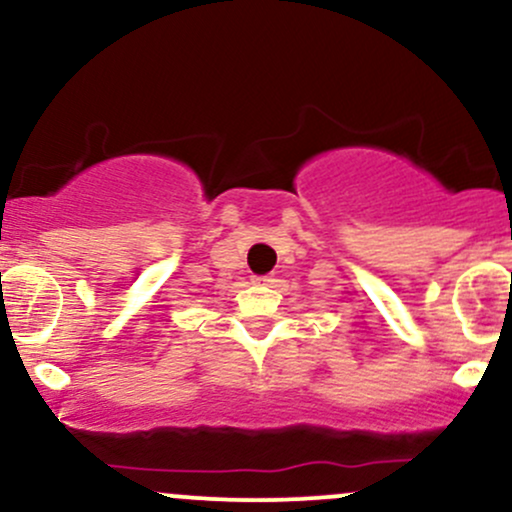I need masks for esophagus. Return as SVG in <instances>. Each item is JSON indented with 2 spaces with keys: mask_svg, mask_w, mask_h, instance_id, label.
<instances>
[{
  "mask_svg": "<svg viewBox=\"0 0 512 512\" xmlns=\"http://www.w3.org/2000/svg\"><path fill=\"white\" fill-rule=\"evenodd\" d=\"M252 281H255V284H272V274H264V276H255V279H252Z\"/></svg>",
  "mask_w": 512,
  "mask_h": 512,
  "instance_id": "34e87169",
  "label": "esophagus"
}]
</instances>
